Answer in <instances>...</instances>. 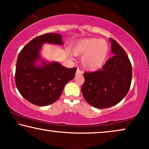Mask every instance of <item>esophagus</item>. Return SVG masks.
<instances>
[{
    "label": "esophagus",
    "instance_id": "1",
    "mask_svg": "<svg viewBox=\"0 0 149 149\" xmlns=\"http://www.w3.org/2000/svg\"><path fill=\"white\" fill-rule=\"evenodd\" d=\"M83 74V72L80 71L79 70H77L76 71V73H75V75H81Z\"/></svg>",
    "mask_w": 149,
    "mask_h": 149
}]
</instances>
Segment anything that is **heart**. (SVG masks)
Instances as JSON below:
<instances>
[{
    "label": "heart",
    "instance_id": "heart-1",
    "mask_svg": "<svg viewBox=\"0 0 149 149\" xmlns=\"http://www.w3.org/2000/svg\"><path fill=\"white\" fill-rule=\"evenodd\" d=\"M75 56H80L81 65L85 70L96 71L105 64L109 54L107 42L100 38L81 40L72 48Z\"/></svg>",
    "mask_w": 149,
    "mask_h": 149
}]
</instances>
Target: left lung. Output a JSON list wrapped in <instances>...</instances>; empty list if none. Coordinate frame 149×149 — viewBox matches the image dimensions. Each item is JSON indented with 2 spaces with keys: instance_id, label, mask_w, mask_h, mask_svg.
Listing matches in <instances>:
<instances>
[{
  "instance_id": "obj_1",
  "label": "left lung",
  "mask_w": 149,
  "mask_h": 149,
  "mask_svg": "<svg viewBox=\"0 0 149 149\" xmlns=\"http://www.w3.org/2000/svg\"><path fill=\"white\" fill-rule=\"evenodd\" d=\"M109 40L113 56L100 70L84 74L81 93L88 103L98 109L110 107L120 102L128 93L132 77L126 53L116 40Z\"/></svg>"
}]
</instances>
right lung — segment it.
I'll return each instance as SVG.
<instances>
[{"mask_svg":"<svg viewBox=\"0 0 149 149\" xmlns=\"http://www.w3.org/2000/svg\"><path fill=\"white\" fill-rule=\"evenodd\" d=\"M59 33H47L27 44L19 53L15 70L17 88L24 98L38 106H47L60 97L77 68H67L57 61H47L41 56L45 43L63 45Z\"/></svg>","mask_w":149,"mask_h":149,"instance_id":"add662e5","label":"right lung"}]
</instances>
